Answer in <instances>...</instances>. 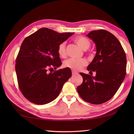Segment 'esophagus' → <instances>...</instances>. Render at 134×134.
Masks as SVG:
<instances>
[{"label":"esophagus","instance_id":"esophagus-1","mask_svg":"<svg viewBox=\"0 0 134 134\" xmlns=\"http://www.w3.org/2000/svg\"><path fill=\"white\" fill-rule=\"evenodd\" d=\"M78 74L77 72L74 71V70H72V75H76V74Z\"/></svg>","mask_w":134,"mask_h":134}]
</instances>
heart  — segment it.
<instances>
[{
  "instance_id": "1",
  "label": "heart",
  "mask_w": 134,
  "mask_h": 134,
  "mask_svg": "<svg viewBox=\"0 0 134 134\" xmlns=\"http://www.w3.org/2000/svg\"><path fill=\"white\" fill-rule=\"evenodd\" d=\"M74 41L83 50L85 51L89 48L90 42L89 40L84 37H79L75 38ZM58 53L61 57L64 58L66 57V48L65 43L62 42L58 47ZM87 61L85 59L69 58L64 62V66L74 70H79L87 65Z\"/></svg>"
}]
</instances>
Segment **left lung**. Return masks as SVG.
Returning a JSON list of instances; mask_svg holds the SVG:
<instances>
[{
    "label": "left lung",
    "instance_id": "obj_1",
    "mask_svg": "<svg viewBox=\"0 0 134 134\" xmlns=\"http://www.w3.org/2000/svg\"><path fill=\"white\" fill-rule=\"evenodd\" d=\"M87 37L95 43L96 53L87 69L91 76L80 72L83 83L77 87L84 100L99 105L110 100L121 86L126 74V54L119 40L105 30L92 31Z\"/></svg>",
    "mask_w": 134,
    "mask_h": 134
}]
</instances>
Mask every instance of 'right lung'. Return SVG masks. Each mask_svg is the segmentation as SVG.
I'll use <instances>...</instances> for the list:
<instances>
[{
	"instance_id": "add662e5",
	"label": "right lung",
	"mask_w": 134,
	"mask_h": 134,
	"mask_svg": "<svg viewBox=\"0 0 134 134\" xmlns=\"http://www.w3.org/2000/svg\"><path fill=\"white\" fill-rule=\"evenodd\" d=\"M73 34L42 28L22 42L15 70L19 89L28 100L45 105L58 97L71 76L69 68L53 72L62 65L58 47Z\"/></svg>"
}]
</instances>
